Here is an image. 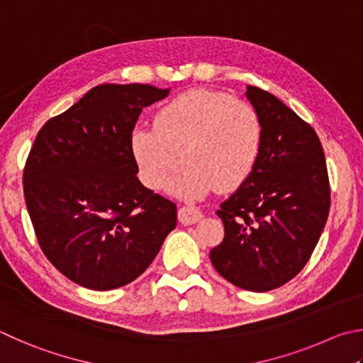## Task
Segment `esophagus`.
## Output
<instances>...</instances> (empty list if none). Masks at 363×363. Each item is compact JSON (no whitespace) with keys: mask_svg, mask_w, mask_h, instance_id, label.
Segmentation results:
<instances>
[{"mask_svg":"<svg viewBox=\"0 0 363 363\" xmlns=\"http://www.w3.org/2000/svg\"><path fill=\"white\" fill-rule=\"evenodd\" d=\"M177 217H179V222L182 223V225H192V223L201 220L203 214L195 208L182 206L179 211H177Z\"/></svg>","mask_w":363,"mask_h":363,"instance_id":"obj_1","label":"esophagus"}]
</instances>
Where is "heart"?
<instances>
[{"label": "heart", "mask_w": 363, "mask_h": 363, "mask_svg": "<svg viewBox=\"0 0 363 363\" xmlns=\"http://www.w3.org/2000/svg\"><path fill=\"white\" fill-rule=\"evenodd\" d=\"M130 146L144 186L160 190L181 155L171 194L200 199L246 181L260 154L262 123L250 104L196 89L157 111L154 127H136Z\"/></svg>", "instance_id": "obj_1"}]
</instances>
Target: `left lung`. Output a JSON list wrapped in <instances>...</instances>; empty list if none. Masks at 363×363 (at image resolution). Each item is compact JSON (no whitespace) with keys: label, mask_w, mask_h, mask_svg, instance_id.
<instances>
[{"label":"left lung","mask_w":363,"mask_h":363,"mask_svg":"<svg viewBox=\"0 0 363 363\" xmlns=\"http://www.w3.org/2000/svg\"><path fill=\"white\" fill-rule=\"evenodd\" d=\"M262 123L254 169L217 209L225 227L209 259L222 278L267 292L295 278L325 227L330 186L315 131L279 98L247 85Z\"/></svg>","instance_id":"obj_1"}]
</instances>
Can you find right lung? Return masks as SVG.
Masks as SVG:
<instances>
[{
  "label": "right lung",
  "instance_id": "add662e5",
  "mask_svg": "<svg viewBox=\"0 0 363 363\" xmlns=\"http://www.w3.org/2000/svg\"><path fill=\"white\" fill-rule=\"evenodd\" d=\"M169 89L104 84L44 125L23 173L39 246L58 272L113 291L146 272L177 222L176 204L144 187L131 133Z\"/></svg>",
  "mask_w": 363,
  "mask_h": 363
}]
</instances>
